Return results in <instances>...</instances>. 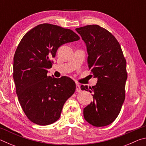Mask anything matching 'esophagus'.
Instances as JSON below:
<instances>
[{"label":"esophagus","instance_id":"34e87169","mask_svg":"<svg viewBox=\"0 0 146 146\" xmlns=\"http://www.w3.org/2000/svg\"><path fill=\"white\" fill-rule=\"evenodd\" d=\"M76 91H77V92H80L81 89H80V85H78V84H76Z\"/></svg>","mask_w":146,"mask_h":146}]
</instances>
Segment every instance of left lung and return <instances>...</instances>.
<instances>
[{"mask_svg": "<svg viewBox=\"0 0 146 146\" xmlns=\"http://www.w3.org/2000/svg\"><path fill=\"white\" fill-rule=\"evenodd\" d=\"M75 30L86 45L89 69L98 79L91 88L80 87L93 93V101L84 109V117L93 126H106L117 118L124 102L126 60L118 42L106 29L88 25Z\"/></svg>", "mask_w": 146, "mask_h": 146, "instance_id": "8db88e82", "label": "left lung"}]
</instances>
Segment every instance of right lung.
<instances>
[{
    "instance_id": "1",
    "label": "right lung",
    "mask_w": 146,
    "mask_h": 146,
    "mask_svg": "<svg viewBox=\"0 0 146 146\" xmlns=\"http://www.w3.org/2000/svg\"><path fill=\"white\" fill-rule=\"evenodd\" d=\"M79 39L71 29L50 24H39L21 39L13 58V79L20 104L32 122L46 125L56 122L75 92L72 79L47 73L59 47Z\"/></svg>"
}]
</instances>
